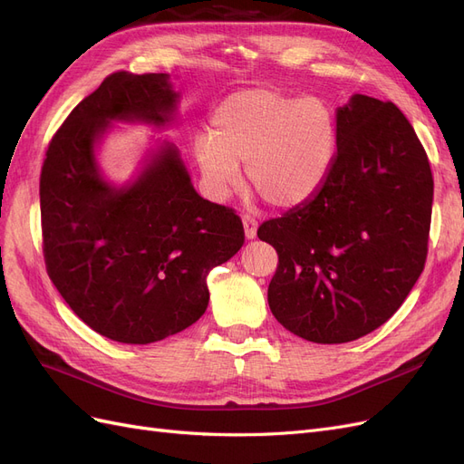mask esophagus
Returning a JSON list of instances; mask_svg holds the SVG:
<instances>
[{
  "label": "esophagus",
  "mask_w": 464,
  "mask_h": 464,
  "mask_svg": "<svg viewBox=\"0 0 464 464\" xmlns=\"http://www.w3.org/2000/svg\"><path fill=\"white\" fill-rule=\"evenodd\" d=\"M243 227H245V237L248 240L256 238V233H257V221H256V218L243 216Z\"/></svg>",
  "instance_id": "1"
}]
</instances>
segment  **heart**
Segmentation results:
<instances>
[{"label": "heart", "mask_w": 464, "mask_h": 464, "mask_svg": "<svg viewBox=\"0 0 464 464\" xmlns=\"http://www.w3.org/2000/svg\"><path fill=\"white\" fill-rule=\"evenodd\" d=\"M335 151V119L316 96L246 89L227 96L195 140V159L210 195L227 198L246 163L250 186L269 205L305 203L324 182Z\"/></svg>", "instance_id": "heart-1"}]
</instances>
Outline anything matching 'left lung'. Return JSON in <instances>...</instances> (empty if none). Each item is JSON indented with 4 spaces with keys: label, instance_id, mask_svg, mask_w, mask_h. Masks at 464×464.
I'll return each mask as SVG.
<instances>
[{
    "label": "left lung",
    "instance_id": "left-lung-1",
    "mask_svg": "<svg viewBox=\"0 0 464 464\" xmlns=\"http://www.w3.org/2000/svg\"><path fill=\"white\" fill-rule=\"evenodd\" d=\"M332 167L313 197L257 237L278 254L269 309L313 343H347L400 309L425 267L434 182L392 102L353 94L335 111Z\"/></svg>",
    "mask_w": 464,
    "mask_h": 464
}]
</instances>
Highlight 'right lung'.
<instances>
[{
  "label": "right lung",
  "instance_id": "right-lung-1",
  "mask_svg": "<svg viewBox=\"0 0 464 464\" xmlns=\"http://www.w3.org/2000/svg\"><path fill=\"white\" fill-rule=\"evenodd\" d=\"M179 92L169 73L117 72L79 102L51 140L39 179L53 285L89 328L148 345L208 307L207 276L245 243L240 218L200 197L179 150L153 140L125 184L98 163L113 123L170 129Z\"/></svg>",
  "mask_w": 464,
  "mask_h": 464
}]
</instances>
